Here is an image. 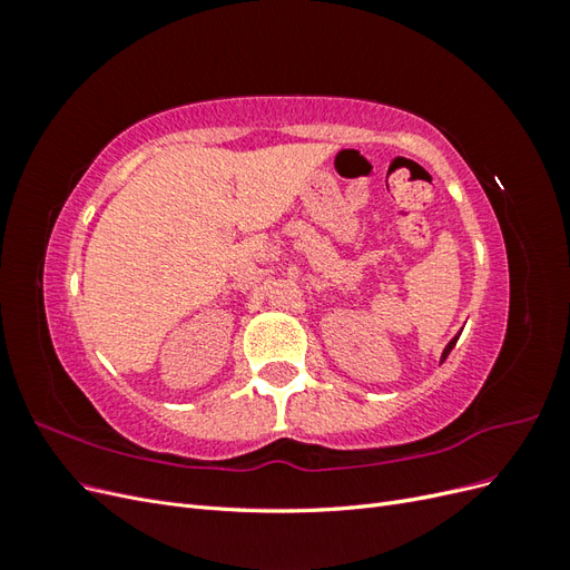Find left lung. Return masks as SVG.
Returning a JSON list of instances; mask_svg holds the SVG:
<instances>
[{
	"instance_id": "1",
	"label": "left lung",
	"mask_w": 570,
	"mask_h": 570,
	"mask_svg": "<svg viewBox=\"0 0 570 570\" xmlns=\"http://www.w3.org/2000/svg\"><path fill=\"white\" fill-rule=\"evenodd\" d=\"M459 335H461V333H459ZM459 335H456V337H452V340H450V344H446V347H444V352H442V358H440V361H444V358H446V356H450V352H452V350H454V344H456V340H459Z\"/></svg>"
}]
</instances>
